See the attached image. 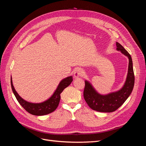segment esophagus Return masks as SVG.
<instances>
[{"mask_svg": "<svg viewBox=\"0 0 146 146\" xmlns=\"http://www.w3.org/2000/svg\"><path fill=\"white\" fill-rule=\"evenodd\" d=\"M83 75V70L80 69H77L74 71V77L75 78H78Z\"/></svg>", "mask_w": 146, "mask_h": 146, "instance_id": "obj_1", "label": "esophagus"}]
</instances>
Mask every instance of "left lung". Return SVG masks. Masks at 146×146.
<instances>
[{
    "mask_svg": "<svg viewBox=\"0 0 146 146\" xmlns=\"http://www.w3.org/2000/svg\"><path fill=\"white\" fill-rule=\"evenodd\" d=\"M116 50L129 58V68L124 85L119 90L103 95L97 91L91 83L85 80L83 96L88 106L93 110L99 112L110 113L116 111L125 102L131 94L135 84L133 62L130 55L120 44L116 42Z\"/></svg>",
    "mask_w": 146,
    "mask_h": 146,
    "instance_id": "left-lung-1",
    "label": "left lung"
}]
</instances>
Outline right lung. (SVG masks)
<instances>
[{
	"label": "right lung",
	"mask_w": 146,
	"mask_h": 146,
	"mask_svg": "<svg viewBox=\"0 0 146 146\" xmlns=\"http://www.w3.org/2000/svg\"><path fill=\"white\" fill-rule=\"evenodd\" d=\"M72 76H69L61 80L56 90L50 98L41 103H32L23 99L18 94L13 86L11 77V86L17 100L26 111L35 116H43L54 111L58 107L60 100V94L72 82Z\"/></svg>",
	"instance_id": "right-lung-1"
}]
</instances>
